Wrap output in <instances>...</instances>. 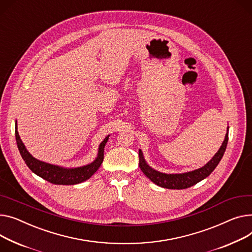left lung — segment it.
Returning a JSON list of instances; mask_svg holds the SVG:
<instances>
[{"mask_svg": "<svg viewBox=\"0 0 252 252\" xmlns=\"http://www.w3.org/2000/svg\"><path fill=\"white\" fill-rule=\"evenodd\" d=\"M228 131H229V127L225 136V140L223 141L220 149L218 150V152L206 165L200 167L198 169L184 172V173H163L152 168V167H151L145 160L142 151L139 150L140 168L143 171V173L151 181L157 184L158 187L168 189H184L190 188L194 186V184H196L197 182L202 181L203 179L208 177L215 170L218 164H219L227 148Z\"/></svg>", "mask_w": 252, "mask_h": 252, "instance_id": "left-lung-1", "label": "left lung"}]
</instances>
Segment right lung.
Instances as JSON below:
<instances>
[{
  "label": "right lung",
  "instance_id": "obj_1",
  "mask_svg": "<svg viewBox=\"0 0 252 252\" xmlns=\"http://www.w3.org/2000/svg\"><path fill=\"white\" fill-rule=\"evenodd\" d=\"M15 137L17 147H18L21 157L25 161L26 165L29 167V169L39 177L45 179L46 181L53 184H60V186L61 184L62 186H74V184H78L89 179L98 170L100 165L103 162L104 147L109 138V136H107L100 143L97 157L93 162L84 166L68 168V167L49 164L33 157L28 152L25 145L21 141L18 128H17V121L15 124Z\"/></svg>",
  "mask_w": 252,
  "mask_h": 252
}]
</instances>
